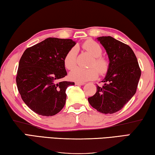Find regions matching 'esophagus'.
Returning <instances> with one entry per match:
<instances>
[{"label": "esophagus", "instance_id": "esophagus-1", "mask_svg": "<svg viewBox=\"0 0 155 155\" xmlns=\"http://www.w3.org/2000/svg\"><path fill=\"white\" fill-rule=\"evenodd\" d=\"M75 85H78V86H83V85H84L85 84V83L84 82H75Z\"/></svg>", "mask_w": 155, "mask_h": 155}]
</instances>
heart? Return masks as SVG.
<instances>
[{
  "label": "heart",
  "mask_w": 155,
  "mask_h": 155,
  "mask_svg": "<svg viewBox=\"0 0 155 155\" xmlns=\"http://www.w3.org/2000/svg\"><path fill=\"white\" fill-rule=\"evenodd\" d=\"M82 48L93 56V58L89 64L91 68L76 67L69 73V78L78 82H84L86 81L96 79L100 75H104L109 69V62L107 59L102 56L103 50L98 43L92 39L86 41L82 44ZM78 48L73 47L65 54L63 59L64 67L67 69H73L77 64Z\"/></svg>",
  "instance_id": "heart-1"
}]
</instances>
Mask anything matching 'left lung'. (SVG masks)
<instances>
[{
  "mask_svg": "<svg viewBox=\"0 0 155 155\" xmlns=\"http://www.w3.org/2000/svg\"><path fill=\"white\" fill-rule=\"evenodd\" d=\"M106 50L110 59L104 85H97V92L88 97L89 104L98 112L114 114L136 93L141 69L134 51L128 45L110 36L97 38Z\"/></svg>",
  "mask_w": 155,
  "mask_h": 155,
  "instance_id": "8db88e82",
  "label": "left lung"
}]
</instances>
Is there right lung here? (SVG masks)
Returning <instances> with one entry per match:
<instances>
[{"label":"right lung","mask_w":155,"mask_h":155,"mask_svg":"<svg viewBox=\"0 0 155 155\" xmlns=\"http://www.w3.org/2000/svg\"><path fill=\"white\" fill-rule=\"evenodd\" d=\"M75 45L72 39L48 38L27 48L19 62L16 84L21 99L37 114L51 116L66 103V90L74 82L67 75L63 59Z\"/></svg>","instance_id":"right-lung-1"}]
</instances>
